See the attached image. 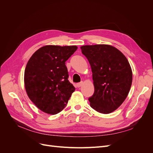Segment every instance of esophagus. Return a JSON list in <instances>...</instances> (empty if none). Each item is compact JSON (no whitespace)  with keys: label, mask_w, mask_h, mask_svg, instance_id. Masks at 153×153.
Returning <instances> with one entry per match:
<instances>
[{"label":"esophagus","mask_w":153,"mask_h":153,"mask_svg":"<svg viewBox=\"0 0 153 153\" xmlns=\"http://www.w3.org/2000/svg\"><path fill=\"white\" fill-rule=\"evenodd\" d=\"M83 84V82H80L79 83H78V84H76V86L77 87H80Z\"/></svg>","instance_id":"1"}]
</instances>
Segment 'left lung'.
Returning a JSON list of instances; mask_svg holds the SVG:
<instances>
[{"instance_id":"left-lung-1","label":"left lung","mask_w":153,"mask_h":153,"mask_svg":"<svg viewBox=\"0 0 153 153\" xmlns=\"http://www.w3.org/2000/svg\"><path fill=\"white\" fill-rule=\"evenodd\" d=\"M80 48L89 62L94 81L90 105L101 114L112 112L130 90L132 71L129 62L122 52L110 45H85Z\"/></svg>"}]
</instances>
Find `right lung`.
I'll return each mask as SVG.
<instances>
[{"label": "right lung", "mask_w": 153, "mask_h": 153, "mask_svg": "<svg viewBox=\"0 0 153 153\" xmlns=\"http://www.w3.org/2000/svg\"><path fill=\"white\" fill-rule=\"evenodd\" d=\"M77 48L76 46H44L27 62L24 74L25 90L30 100L43 112H60L75 91L68 80L65 64Z\"/></svg>", "instance_id": "obj_1"}]
</instances>
